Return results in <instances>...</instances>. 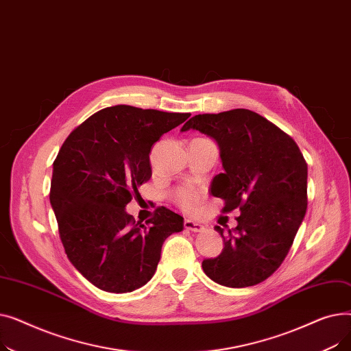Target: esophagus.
<instances>
[{
    "mask_svg": "<svg viewBox=\"0 0 351 351\" xmlns=\"http://www.w3.org/2000/svg\"><path fill=\"white\" fill-rule=\"evenodd\" d=\"M183 226H185V229H188L191 232H204L205 230L204 225L199 222H195V220H191V219H186L185 222H183Z\"/></svg>",
    "mask_w": 351,
    "mask_h": 351,
    "instance_id": "esophagus-1",
    "label": "esophagus"
}]
</instances>
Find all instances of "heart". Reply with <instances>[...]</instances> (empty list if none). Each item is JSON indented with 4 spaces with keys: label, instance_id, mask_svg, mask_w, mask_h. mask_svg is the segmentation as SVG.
<instances>
[{
    "label": "heart",
    "instance_id": "heart-1",
    "mask_svg": "<svg viewBox=\"0 0 351 351\" xmlns=\"http://www.w3.org/2000/svg\"><path fill=\"white\" fill-rule=\"evenodd\" d=\"M175 199L178 205L186 210H192L196 208L200 199V192L193 188H182L175 193Z\"/></svg>",
    "mask_w": 351,
    "mask_h": 351
}]
</instances>
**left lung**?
<instances>
[{"instance_id": "8db88e82", "label": "left lung", "mask_w": 351, "mask_h": 351, "mask_svg": "<svg viewBox=\"0 0 351 351\" xmlns=\"http://www.w3.org/2000/svg\"><path fill=\"white\" fill-rule=\"evenodd\" d=\"M195 129L219 146L223 173L210 193L225 200L223 212L241 210L225 233L217 257L202 262L213 282L247 287L266 280L287 256L307 209V163L287 134L249 109L195 115L180 131Z\"/></svg>"}]
</instances>
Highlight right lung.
<instances>
[{
  "label": "right lung",
  "instance_id": "1",
  "mask_svg": "<svg viewBox=\"0 0 351 351\" xmlns=\"http://www.w3.org/2000/svg\"><path fill=\"white\" fill-rule=\"evenodd\" d=\"M189 117L117 105L89 117L62 143L51 206L69 262L98 289L128 293L146 285L165 239L183 230V217L163 206L146 225L125 206L152 176V145Z\"/></svg>",
  "mask_w": 351,
  "mask_h": 351
}]
</instances>
